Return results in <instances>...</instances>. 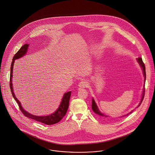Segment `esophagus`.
<instances>
[{
  "instance_id": "obj_1",
  "label": "esophagus",
  "mask_w": 155,
  "mask_h": 155,
  "mask_svg": "<svg viewBox=\"0 0 155 155\" xmlns=\"http://www.w3.org/2000/svg\"><path fill=\"white\" fill-rule=\"evenodd\" d=\"M87 86H88V83H87L86 81H81V82L79 84V87H81V88L87 87Z\"/></svg>"
}]
</instances>
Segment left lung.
Returning <instances> with one entry per match:
<instances>
[{"instance_id": "obj_1", "label": "left lung", "mask_w": 155, "mask_h": 155, "mask_svg": "<svg viewBox=\"0 0 155 155\" xmlns=\"http://www.w3.org/2000/svg\"><path fill=\"white\" fill-rule=\"evenodd\" d=\"M137 60H138V62H139V63L140 64L141 67V68H142V69H143V74H144V82H145V81H146V74L145 65H144V63H143V60H142V58H141V57L139 58H137ZM144 92H145V89H144V88H143V95H142V97H141L140 102V104H139V105H138V107H139L140 105L141 104V102H142V101H143V100L144 97ZM92 110L94 111V113H96L97 115H98L99 116H101V117H108V116L105 115L104 114H103L102 113L100 112V111L99 110L98 108V107H97V105L96 103L95 102V101H94V99H92ZM131 113H132V112H131ZM130 113H129V114H130Z\"/></svg>"}]
</instances>
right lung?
<instances>
[{
	"instance_id": "right-lung-1",
	"label": "right lung",
	"mask_w": 155,
	"mask_h": 155,
	"mask_svg": "<svg viewBox=\"0 0 155 155\" xmlns=\"http://www.w3.org/2000/svg\"><path fill=\"white\" fill-rule=\"evenodd\" d=\"M28 44H24L21 47V48L19 50V51L15 54L14 58L12 59V64H11V74H10V88L13 97L16 100V102L18 103L19 109L21 111L22 113V114L25 116L27 117L28 118L34 120L35 121H37L38 122L42 123L45 124L47 125H51V124H54L56 123H57L59 122L66 115L67 113L68 107H69V100H70V97L71 95V92H68L66 94H64L63 98L62 99V101L58 107V108L56 110V111L53 114H51L50 115L47 116H36L32 115L28 112L25 111L22 107L20 102L19 100L16 98L14 92L13 91V86H12V73H13V66L14 64L15 60L18 59L21 57L24 56L27 52V48H28Z\"/></svg>"
}]
</instances>
